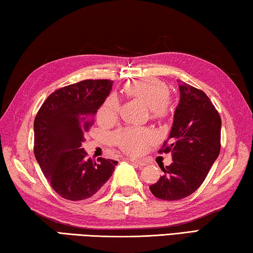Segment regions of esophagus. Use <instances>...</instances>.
I'll list each match as a JSON object with an SVG mask.
<instances>
[{
  "label": "esophagus",
  "mask_w": 253,
  "mask_h": 253,
  "mask_svg": "<svg viewBox=\"0 0 253 253\" xmlns=\"http://www.w3.org/2000/svg\"><path fill=\"white\" fill-rule=\"evenodd\" d=\"M127 160L131 162V163H135V164L138 165V166L146 165V161H144V160H137V158H134V157H129V158H127Z\"/></svg>",
  "instance_id": "esophagus-1"
}]
</instances>
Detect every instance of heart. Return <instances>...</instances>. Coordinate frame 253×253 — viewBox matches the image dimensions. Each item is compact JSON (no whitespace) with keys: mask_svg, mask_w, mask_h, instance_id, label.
<instances>
[{"mask_svg":"<svg viewBox=\"0 0 253 253\" xmlns=\"http://www.w3.org/2000/svg\"><path fill=\"white\" fill-rule=\"evenodd\" d=\"M125 90L129 96L145 102V105L151 108L154 116H161L168 108L169 91L166 84L160 80L144 79L134 81L126 85ZM118 113L119 99L117 95L111 93L102 104L98 116L104 121H111L117 117ZM114 140L124 152L140 154L155 140V135L146 128L126 127L115 134Z\"/></svg>","mask_w":253,"mask_h":253,"instance_id":"b5f03b06","label":"heart"}]
</instances>
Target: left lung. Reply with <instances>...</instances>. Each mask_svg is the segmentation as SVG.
I'll return each instance as SVG.
<instances>
[{
  "instance_id": "8db88e82",
  "label": "left lung",
  "mask_w": 253,
  "mask_h": 253,
  "mask_svg": "<svg viewBox=\"0 0 253 253\" xmlns=\"http://www.w3.org/2000/svg\"><path fill=\"white\" fill-rule=\"evenodd\" d=\"M179 101L169 138L160 153L172 154V164L149 186L157 199L176 201L195 192L204 182L221 148V118L210 98L177 80Z\"/></svg>"
}]
</instances>
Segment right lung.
<instances>
[{
  "instance_id": "right-lung-1",
  "label": "right lung",
  "mask_w": 253,
  "mask_h": 253,
  "mask_svg": "<svg viewBox=\"0 0 253 253\" xmlns=\"http://www.w3.org/2000/svg\"><path fill=\"white\" fill-rule=\"evenodd\" d=\"M114 81L84 80L46 98L34 119V155L51 186L63 199L81 201L97 195L117 161L87 158L84 134L109 96Z\"/></svg>"
}]
</instances>
